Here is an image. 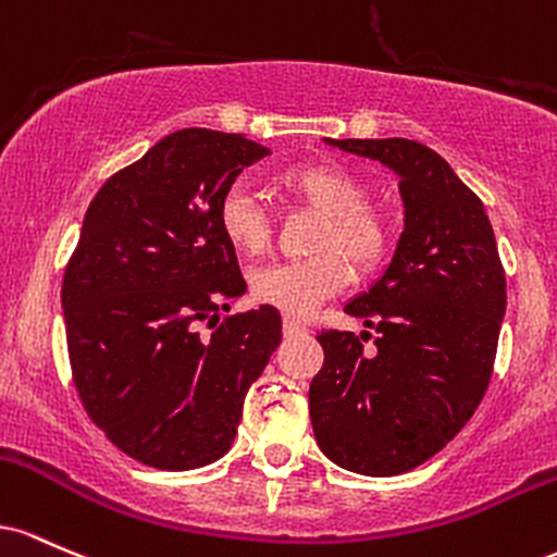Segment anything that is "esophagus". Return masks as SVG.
<instances>
[{
    "label": "esophagus",
    "instance_id": "1",
    "mask_svg": "<svg viewBox=\"0 0 557 557\" xmlns=\"http://www.w3.org/2000/svg\"><path fill=\"white\" fill-rule=\"evenodd\" d=\"M305 329L302 323H297V321H292V318H286L284 321V336H299V334H305Z\"/></svg>",
    "mask_w": 557,
    "mask_h": 557
}]
</instances>
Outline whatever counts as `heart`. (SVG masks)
Returning a JSON list of instances; mask_svg holds the SVG:
<instances>
[{
	"label": "heart",
	"mask_w": 557,
	"mask_h": 557,
	"mask_svg": "<svg viewBox=\"0 0 557 557\" xmlns=\"http://www.w3.org/2000/svg\"><path fill=\"white\" fill-rule=\"evenodd\" d=\"M278 186L308 208L321 212L302 260H281L252 273V295L289 318H308L331 295L345 289L358 271H371L392 247L389 212L368 202L362 181L336 162H302L278 173ZM218 223L236 252L260 255L268 247V218L258 197L231 186L218 208Z\"/></svg>",
	"instance_id": "obj_1"
}]
</instances>
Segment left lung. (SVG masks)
Wrapping results in <instances>:
<instances>
[{
  "instance_id": "8db88e82",
  "label": "left lung",
  "mask_w": 557,
  "mask_h": 557,
  "mask_svg": "<svg viewBox=\"0 0 557 557\" xmlns=\"http://www.w3.org/2000/svg\"><path fill=\"white\" fill-rule=\"evenodd\" d=\"M399 178L403 234L371 289L345 305L376 331H321L310 421L329 460L362 476L421 466L466 426L495 366L505 273L484 205L445 158L410 139H323Z\"/></svg>"
}]
</instances>
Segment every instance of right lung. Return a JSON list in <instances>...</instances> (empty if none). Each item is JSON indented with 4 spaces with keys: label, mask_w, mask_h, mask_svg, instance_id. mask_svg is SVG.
<instances>
[{
    "label": "right lung",
    "mask_w": 557,
    "mask_h": 557,
    "mask_svg": "<svg viewBox=\"0 0 557 557\" xmlns=\"http://www.w3.org/2000/svg\"><path fill=\"white\" fill-rule=\"evenodd\" d=\"M268 149L245 134L165 136L91 199L62 278L67 355L91 421L139 463L189 471L228 453L247 389L281 345L218 223L221 199ZM208 320L210 337L198 336Z\"/></svg>",
    "instance_id": "obj_1"
}]
</instances>
